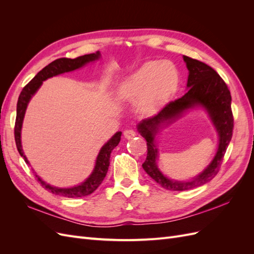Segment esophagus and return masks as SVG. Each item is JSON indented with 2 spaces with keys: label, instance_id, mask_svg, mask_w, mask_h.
I'll return each mask as SVG.
<instances>
[{
  "label": "esophagus",
  "instance_id": "1",
  "mask_svg": "<svg viewBox=\"0 0 254 254\" xmlns=\"http://www.w3.org/2000/svg\"><path fill=\"white\" fill-rule=\"evenodd\" d=\"M136 135L134 130H131V129H127L124 131V136L126 137V139H132V137H134Z\"/></svg>",
  "mask_w": 254,
  "mask_h": 254
}]
</instances>
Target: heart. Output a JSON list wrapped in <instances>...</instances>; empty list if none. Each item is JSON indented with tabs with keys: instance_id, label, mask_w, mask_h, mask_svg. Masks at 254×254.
Listing matches in <instances>:
<instances>
[{
	"instance_id": "1",
	"label": "heart",
	"mask_w": 254,
	"mask_h": 254,
	"mask_svg": "<svg viewBox=\"0 0 254 254\" xmlns=\"http://www.w3.org/2000/svg\"><path fill=\"white\" fill-rule=\"evenodd\" d=\"M178 83L179 74L173 63L148 61L121 82L118 96L123 101H137L141 113L152 115L167 103Z\"/></svg>"
}]
</instances>
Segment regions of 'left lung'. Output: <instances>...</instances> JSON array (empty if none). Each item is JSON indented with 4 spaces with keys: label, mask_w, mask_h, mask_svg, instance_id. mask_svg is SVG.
Listing matches in <instances>:
<instances>
[{
    "label": "left lung",
    "mask_w": 254,
    "mask_h": 254,
    "mask_svg": "<svg viewBox=\"0 0 254 254\" xmlns=\"http://www.w3.org/2000/svg\"><path fill=\"white\" fill-rule=\"evenodd\" d=\"M189 70L188 92L181 98L167 104L157 115L143 120L136 125L137 131L147 142V158L143 163L144 171L161 187L170 190H189L211 181L217 175L233 130L231 94L226 82L211 66L201 61L183 56ZM196 108L203 109L219 134V146L214 158L205 170L190 181H173L157 167L156 135L183 114Z\"/></svg>",
    "instance_id": "obj_1"
}]
</instances>
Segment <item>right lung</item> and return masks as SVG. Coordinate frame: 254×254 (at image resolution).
I'll return each instance as SVG.
<instances>
[{"mask_svg":"<svg viewBox=\"0 0 254 254\" xmlns=\"http://www.w3.org/2000/svg\"><path fill=\"white\" fill-rule=\"evenodd\" d=\"M99 58H101V53L96 52L93 54H88V55L77 57L75 59H70V58L56 59L55 61L51 63L49 65L43 67L42 70L38 73L24 88H23L17 104V119H16V125H14V140H16V145H17L19 153L21 155V157L24 159V161L27 164H29V162L22 148L21 130L23 125V120H24L25 112L30 99H32V97L36 94V92L42 86V82L44 80L66 72L78 70V68L84 66L90 63H93V61L98 60ZM121 135H122V132L118 131L114 135H112V137L109 141H107V143H105V145L98 152L93 171H92L91 175L88 177V178L80 184H78V186H75L72 188L54 187L43 181L40 177L35 173L36 178L41 183V186L44 189H47L49 191H51V193L55 195L64 196L67 198H77V197H83V196H88L92 194L99 186H101V183L105 179L107 172H108L109 164H110V153L119 145L121 141Z\"/></svg>","mask_w":254,"mask_h":254,"instance_id":"add662e5","label":"right lung"}]
</instances>
